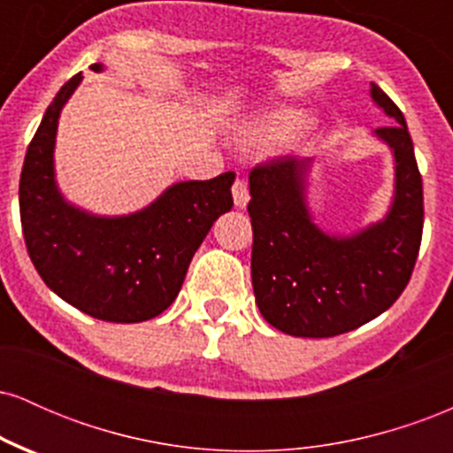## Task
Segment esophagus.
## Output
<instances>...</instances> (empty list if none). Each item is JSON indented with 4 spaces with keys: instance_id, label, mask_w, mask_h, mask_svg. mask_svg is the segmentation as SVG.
<instances>
[{
    "instance_id": "esophagus-1",
    "label": "esophagus",
    "mask_w": 453,
    "mask_h": 453,
    "mask_svg": "<svg viewBox=\"0 0 453 453\" xmlns=\"http://www.w3.org/2000/svg\"><path fill=\"white\" fill-rule=\"evenodd\" d=\"M232 196H234V204L238 206V209H244L249 202V187L244 183L242 179H236V183L232 185Z\"/></svg>"
}]
</instances>
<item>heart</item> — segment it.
I'll use <instances>...</instances> for the list:
<instances>
[{"instance_id":"obj_1","label":"heart","mask_w":453,"mask_h":453,"mask_svg":"<svg viewBox=\"0 0 453 453\" xmlns=\"http://www.w3.org/2000/svg\"><path fill=\"white\" fill-rule=\"evenodd\" d=\"M311 117L296 106H274L256 114L241 127V142L249 149H270L289 142L309 127Z\"/></svg>"}]
</instances>
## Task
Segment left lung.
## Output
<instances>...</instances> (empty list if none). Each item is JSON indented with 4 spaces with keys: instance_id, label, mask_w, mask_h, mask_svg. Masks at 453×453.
<instances>
[{
    "instance_id": "obj_1",
    "label": "left lung",
    "mask_w": 453,
    "mask_h": 453,
    "mask_svg": "<svg viewBox=\"0 0 453 453\" xmlns=\"http://www.w3.org/2000/svg\"><path fill=\"white\" fill-rule=\"evenodd\" d=\"M372 102L396 126L375 129L394 153L388 215L351 236L313 221L306 179L313 159L285 155L249 174L251 279L259 313L292 336L326 339L375 319L407 288L424 227L422 174L400 108L371 82Z\"/></svg>"
}]
</instances>
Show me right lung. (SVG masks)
I'll list each match as a JSON object with an SVG mask.
<instances>
[{
	"mask_svg": "<svg viewBox=\"0 0 453 453\" xmlns=\"http://www.w3.org/2000/svg\"><path fill=\"white\" fill-rule=\"evenodd\" d=\"M81 81L76 74L61 87L29 142L19 183L20 226L31 262L59 298L96 319L138 324L174 303L197 247L232 209L236 174L183 180L121 217L65 202L55 180V138L61 108Z\"/></svg>",
	"mask_w": 453,
	"mask_h": 453,
	"instance_id": "1",
	"label": "right lung"
}]
</instances>
